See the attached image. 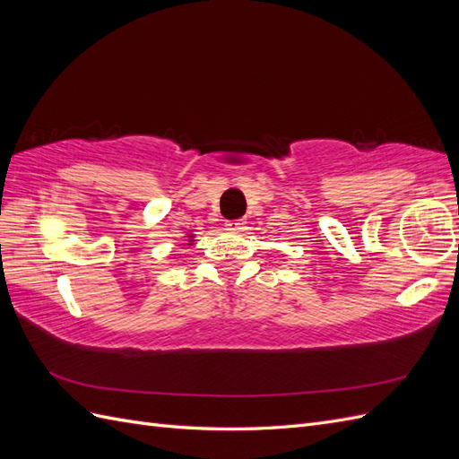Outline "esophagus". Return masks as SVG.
I'll return each mask as SVG.
<instances>
[{"instance_id":"34e87169","label":"esophagus","mask_w":459,"mask_h":459,"mask_svg":"<svg viewBox=\"0 0 459 459\" xmlns=\"http://www.w3.org/2000/svg\"><path fill=\"white\" fill-rule=\"evenodd\" d=\"M245 224H247L245 220H231V221H226V230L241 231V230H245Z\"/></svg>"}]
</instances>
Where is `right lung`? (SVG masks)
Returning <instances> with one entry per match:
<instances>
[{
    "label": "right lung",
    "instance_id": "1",
    "mask_svg": "<svg viewBox=\"0 0 459 459\" xmlns=\"http://www.w3.org/2000/svg\"><path fill=\"white\" fill-rule=\"evenodd\" d=\"M186 238H187V245L191 247L193 243H195V235H193V231H189L187 235H186Z\"/></svg>",
    "mask_w": 459,
    "mask_h": 459
}]
</instances>
